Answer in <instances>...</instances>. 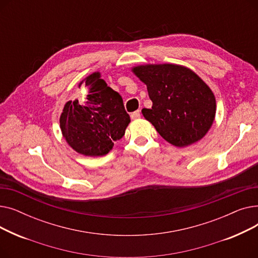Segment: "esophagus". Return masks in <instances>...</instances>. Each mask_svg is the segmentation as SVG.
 Listing matches in <instances>:
<instances>
[{
    "instance_id": "34e87169",
    "label": "esophagus",
    "mask_w": 258,
    "mask_h": 258,
    "mask_svg": "<svg viewBox=\"0 0 258 258\" xmlns=\"http://www.w3.org/2000/svg\"><path fill=\"white\" fill-rule=\"evenodd\" d=\"M140 116H141L140 111H136V112H134V113H132V114H131V118H132L133 120L139 119V118H140Z\"/></svg>"
}]
</instances>
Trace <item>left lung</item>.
I'll return each mask as SVG.
<instances>
[{
    "label": "left lung",
    "instance_id": "1",
    "mask_svg": "<svg viewBox=\"0 0 258 258\" xmlns=\"http://www.w3.org/2000/svg\"><path fill=\"white\" fill-rule=\"evenodd\" d=\"M131 70L147 87L153 106L142 114L162 138L185 147L205 137L213 124L216 101L196 72L175 63L139 64Z\"/></svg>",
    "mask_w": 258,
    "mask_h": 258
}]
</instances>
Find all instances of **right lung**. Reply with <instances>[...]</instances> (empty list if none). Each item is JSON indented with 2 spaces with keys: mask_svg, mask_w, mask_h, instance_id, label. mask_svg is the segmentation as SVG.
I'll return each mask as SVG.
<instances>
[{
  "mask_svg": "<svg viewBox=\"0 0 258 258\" xmlns=\"http://www.w3.org/2000/svg\"><path fill=\"white\" fill-rule=\"evenodd\" d=\"M88 89L84 103L68 101L59 118L66 142L86 157H101L124 136L131 119L118 92L107 87L99 71L81 80Z\"/></svg>",
  "mask_w": 258,
  "mask_h": 258,
  "instance_id": "obj_1",
  "label": "right lung"
}]
</instances>
